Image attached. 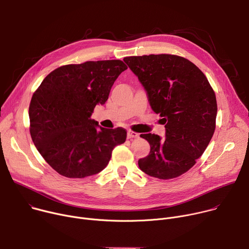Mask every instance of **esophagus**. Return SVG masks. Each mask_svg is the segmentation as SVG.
Masks as SVG:
<instances>
[{"instance_id": "esophagus-1", "label": "esophagus", "mask_w": 249, "mask_h": 249, "mask_svg": "<svg viewBox=\"0 0 249 249\" xmlns=\"http://www.w3.org/2000/svg\"><path fill=\"white\" fill-rule=\"evenodd\" d=\"M138 137H139V134L136 133V132H133V131H131V130H129V131L127 132V138H128V139L138 138Z\"/></svg>"}]
</instances>
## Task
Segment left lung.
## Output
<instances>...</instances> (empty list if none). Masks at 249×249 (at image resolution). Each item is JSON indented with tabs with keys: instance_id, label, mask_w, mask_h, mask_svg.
Wrapping results in <instances>:
<instances>
[{
	"instance_id": "8db88e82",
	"label": "left lung",
	"mask_w": 249,
	"mask_h": 249,
	"mask_svg": "<svg viewBox=\"0 0 249 249\" xmlns=\"http://www.w3.org/2000/svg\"><path fill=\"white\" fill-rule=\"evenodd\" d=\"M147 92L152 109L162 117L164 140L142 134L150 154L138 160L146 174L171 179L189 170L215 132L217 100L202 71L189 60L168 54L124 58Z\"/></svg>"
}]
</instances>
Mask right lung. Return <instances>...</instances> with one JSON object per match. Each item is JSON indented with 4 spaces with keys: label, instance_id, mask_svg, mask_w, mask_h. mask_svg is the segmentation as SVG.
<instances>
[{
    "label": "right lung",
    "instance_id": "obj_1",
    "mask_svg": "<svg viewBox=\"0 0 249 249\" xmlns=\"http://www.w3.org/2000/svg\"><path fill=\"white\" fill-rule=\"evenodd\" d=\"M126 69L120 60L62 66L33 93L28 110L30 135L59 174L69 178L94 175L108 164L113 149L125 142L123 128H102L90 116L97 104L107 100Z\"/></svg>",
    "mask_w": 249,
    "mask_h": 249
}]
</instances>
